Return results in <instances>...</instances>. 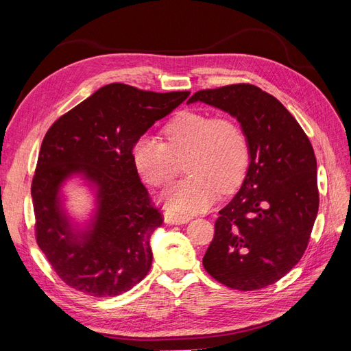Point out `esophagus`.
I'll return each mask as SVG.
<instances>
[{"mask_svg":"<svg viewBox=\"0 0 351 351\" xmlns=\"http://www.w3.org/2000/svg\"><path fill=\"white\" fill-rule=\"evenodd\" d=\"M164 221L167 222V224L180 226V224H186V222H189L190 217L180 215V214H176V212H171V210H165L164 212Z\"/></svg>","mask_w":351,"mask_h":351,"instance_id":"esophagus-1","label":"esophagus"}]
</instances>
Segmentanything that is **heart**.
<instances>
[{
    "instance_id": "heart-1",
    "label": "heart",
    "mask_w": 351,
    "mask_h": 351,
    "mask_svg": "<svg viewBox=\"0 0 351 351\" xmlns=\"http://www.w3.org/2000/svg\"><path fill=\"white\" fill-rule=\"evenodd\" d=\"M165 141L145 134L133 146V162L147 184L164 187L184 162L189 174L168 187L162 202L182 215L208 209L218 193H231L247 173L249 141L231 117L180 112L165 129Z\"/></svg>"
}]
</instances>
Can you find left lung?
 <instances>
[{
	"instance_id": "8db88e82",
	"label": "left lung",
	"mask_w": 351,
	"mask_h": 351,
	"mask_svg": "<svg viewBox=\"0 0 351 351\" xmlns=\"http://www.w3.org/2000/svg\"><path fill=\"white\" fill-rule=\"evenodd\" d=\"M193 102L237 119L250 151L240 190L219 210L204 267L230 289H263L290 272L309 243L319 208L313 147L284 105L253 84L199 90Z\"/></svg>"
}]
</instances>
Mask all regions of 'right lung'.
Instances as JSON below:
<instances>
[{"instance_id":"right-lung-1","label":"right lung","mask_w":351,"mask_h":351,"mask_svg":"<svg viewBox=\"0 0 351 351\" xmlns=\"http://www.w3.org/2000/svg\"><path fill=\"white\" fill-rule=\"evenodd\" d=\"M190 92L156 93L111 83L49 127L32 182L36 241L71 289L114 297L141 282L152 265L151 236L162 215L133 162V146ZM79 176L95 209L79 225L64 208L62 187Z\"/></svg>"}]
</instances>
